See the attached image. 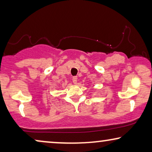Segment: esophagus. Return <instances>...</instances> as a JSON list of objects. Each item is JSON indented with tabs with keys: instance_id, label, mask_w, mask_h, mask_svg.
<instances>
[{
	"instance_id": "1",
	"label": "esophagus",
	"mask_w": 152,
	"mask_h": 152,
	"mask_svg": "<svg viewBox=\"0 0 152 152\" xmlns=\"http://www.w3.org/2000/svg\"><path fill=\"white\" fill-rule=\"evenodd\" d=\"M72 82H73L74 84H76L77 83V77H72Z\"/></svg>"
}]
</instances>
